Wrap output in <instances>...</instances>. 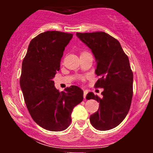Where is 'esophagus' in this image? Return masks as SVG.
Here are the masks:
<instances>
[{
    "label": "esophagus",
    "instance_id": "1",
    "mask_svg": "<svg viewBox=\"0 0 153 153\" xmlns=\"http://www.w3.org/2000/svg\"><path fill=\"white\" fill-rule=\"evenodd\" d=\"M87 94H88V91H84V92H83V98H84V99H85V97H86Z\"/></svg>",
    "mask_w": 153,
    "mask_h": 153
}]
</instances>
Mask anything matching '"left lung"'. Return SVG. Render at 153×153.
I'll return each instance as SVG.
<instances>
[{
	"label": "left lung",
	"mask_w": 153,
	"mask_h": 153,
	"mask_svg": "<svg viewBox=\"0 0 153 153\" xmlns=\"http://www.w3.org/2000/svg\"><path fill=\"white\" fill-rule=\"evenodd\" d=\"M76 36L92 51L97 65L96 74L100 76L95 87L103 88L102 98L92 92L86 96L87 99L99 102L90 122L98 130H109L124 120L130 108L133 73L129 58L118 40L106 33L77 32Z\"/></svg>",
	"instance_id": "obj_1"
}]
</instances>
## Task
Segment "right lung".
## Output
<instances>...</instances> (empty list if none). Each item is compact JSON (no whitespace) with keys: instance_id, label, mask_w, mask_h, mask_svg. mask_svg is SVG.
Returning a JSON list of instances; mask_svg holds the SVG:
<instances>
[{"instance_id":"add662e5","label":"right lung","mask_w":153,"mask_h":153,"mask_svg":"<svg viewBox=\"0 0 153 153\" xmlns=\"http://www.w3.org/2000/svg\"><path fill=\"white\" fill-rule=\"evenodd\" d=\"M72 38L73 34L57 31L41 33L30 42L22 62L20 86L26 107L33 120L47 130L66 129L73 108L83 99V91L78 86L59 92L53 81L65 47Z\"/></svg>"}]
</instances>
